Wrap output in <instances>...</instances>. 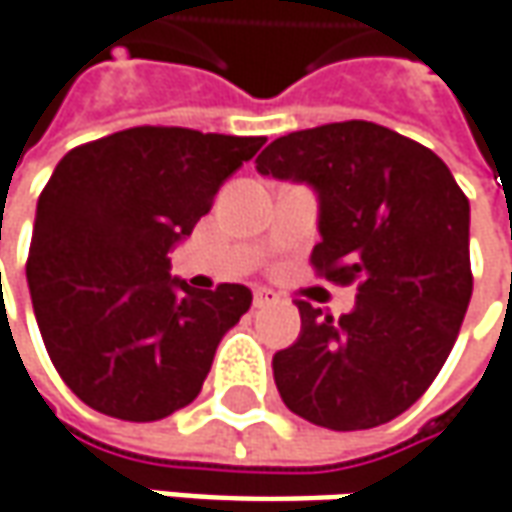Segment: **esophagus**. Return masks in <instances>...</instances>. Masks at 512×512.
Returning <instances> with one entry per match:
<instances>
[{
	"label": "esophagus",
	"mask_w": 512,
	"mask_h": 512,
	"mask_svg": "<svg viewBox=\"0 0 512 512\" xmlns=\"http://www.w3.org/2000/svg\"><path fill=\"white\" fill-rule=\"evenodd\" d=\"M252 303H255L257 309H260V306H269V303H278V295H275L272 289H266V286H257L255 295H252Z\"/></svg>",
	"instance_id": "obj_1"
}]
</instances>
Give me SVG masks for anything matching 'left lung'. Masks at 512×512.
<instances>
[{
    "instance_id": "left-lung-1",
    "label": "left lung",
    "mask_w": 512,
    "mask_h": 512,
    "mask_svg": "<svg viewBox=\"0 0 512 512\" xmlns=\"http://www.w3.org/2000/svg\"><path fill=\"white\" fill-rule=\"evenodd\" d=\"M257 171L318 191L312 266L358 286L341 318L298 300L300 338L272 358L283 404L341 433L387 424L456 344L473 295L470 200L427 145L367 120L278 137Z\"/></svg>"
}]
</instances>
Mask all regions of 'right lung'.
I'll return each instance as SVG.
<instances>
[{"label":"right lung","instance_id":"1","mask_svg":"<svg viewBox=\"0 0 512 512\" xmlns=\"http://www.w3.org/2000/svg\"><path fill=\"white\" fill-rule=\"evenodd\" d=\"M263 143L140 125L59 160L36 206L28 286L59 378L91 410L143 424L200 395L252 292H194L168 275V252Z\"/></svg>","mask_w":512,"mask_h":512}]
</instances>
